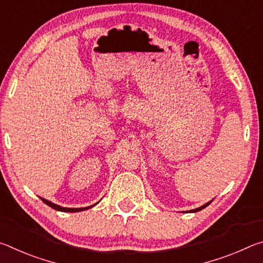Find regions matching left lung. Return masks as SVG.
Instances as JSON below:
<instances>
[{
    "label": "left lung",
    "mask_w": 263,
    "mask_h": 263,
    "mask_svg": "<svg viewBox=\"0 0 263 263\" xmlns=\"http://www.w3.org/2000/svg\"><path fill=\"white\" fill-rule=\"evenodd\" d=\"M211 202H212V201L208 202V203H205V204H204V205H202V206H199V208H197V209H194V210H189V212H197V211H201V210H203L204 208H206Z\"/></svg>",
    "instance_id": "8db88e82"
}]
</instances>
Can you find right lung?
Here are the masks:
<instances>
[{"mask_svg": "<svg viewBox=\"0 0 263 263\" xmlns=\"http://www.w3.org/2000/svg\"><path fill=\"white\" fill-rule=\"evenodd\" d=\"M41 199H42V201H43L44 203L47 204L48 206H51L52 209H54V210L61 211V212H80V211H83V210H88V209L95 206L96 204L99 203V202H97V203H95V204H92V205L86 206V208H64V206L58 205V204H55V203H52L51 201H47V199H45V198H42V197H41Z\"/></svg>", "mask_w": 263, "mask_h": 263, "instance_id": "obj_1", "label": "right lung"}]
</instances>
